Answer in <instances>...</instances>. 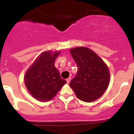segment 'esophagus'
<instances>
[{"label":"esophagus","instance_id":"1","mask_svg":"<svg viewBox=\"0 0 134 134\" xmlns=\"http://www.w3.org/2000/svg\"><path fill=\"white\" fill-rule=\"evenodd\" d=\"M66 81H67V83H69V82H71V78H68L67 79H66Z\"/></svg>","mask_w":134,"mask_h":134}]
</instances>
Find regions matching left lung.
<instances>
[{
	"instance_id": "8db88e82",
	"label": "left lung",
	"mask_w": 134,
	"mask_h": 134,
	"mask_svg": "<svg viewBox=\"0 0 134 134\" xmlns=\"http://www.w3.org/2000/svg\"><path fill=\"white\" fill-rule=\"evenodd\" d=\"M78 66L76 75L69 83L77 98L86 102L99 98L107 90L110 80L108 67L92 50L78 47L70 50Z\"/></svg>"
}]
</instances>
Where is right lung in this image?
Wrapping results in <instances>:
<instances>
[{"label":"right lung","instance_id":"obj_1","mask_svg":"<svg viewBox=\"0 0 134 134\" xmlns=\"http://www.w3.org/2000/svg\"><path fill=\"white\" fill-rule=\"evenodd\" d=\"M60 53V51H52L42 52L26 72L25 86L37 100H51L67 83L54 66L55 60Z\"/></svg>","mask_w":134,"mask_h":134}]
</instances>
